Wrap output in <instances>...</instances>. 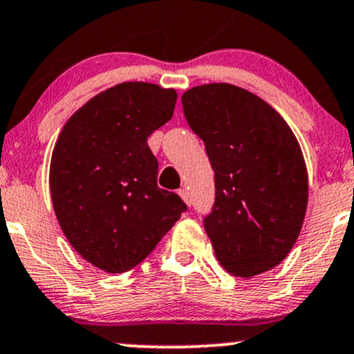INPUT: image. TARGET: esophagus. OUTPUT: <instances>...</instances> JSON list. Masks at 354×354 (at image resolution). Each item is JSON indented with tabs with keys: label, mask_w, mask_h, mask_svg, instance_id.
Returning <instances> with one entry per match:
<instances>
[{
	"label": "esophagus",
	"mask_w": 354,
	"mask_h": 354,
	"mask_svg": "<svg viewBox=\"0 0 354 354\" xmlns=\"http://www.w3.org/2000/svg\"><path fill=\"white\" fill-rule=\"evenodd\" d=\"M178 195L181 196V200H183L186 205H192V196H189L188 189H180V192H178Z\"/></svg>",
	"instance_id": "obj_1"
}]
</instances>
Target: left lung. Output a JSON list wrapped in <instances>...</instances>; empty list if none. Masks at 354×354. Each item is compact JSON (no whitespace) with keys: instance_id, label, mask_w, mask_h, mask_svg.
I'll use <instances>...</instances> for the list:
<instances>
[{"instance_id":"left-lung-1","label":"left lung","mask_w":354,"mask_h":354,"mask_svg":"<svg viewBox=\"0 0 354 354\" xmlns=\"http://www.w3.org/2000/svg\"><path fill=\"white\" fill-rule=\"evenodd\" d=\"M181 100L215 171L205 230L216 259L235 277L274 269L296 243L308 208L297 138L274 107L236 85H196Z\"/></svg>"}]
</instances>
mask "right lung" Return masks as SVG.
Masks as SVG:
<instances>
[{
  "mask_svg": "<svg viewBox=\"0 0 354 354\" xmlns=\"http://www.w3.org/2000/svg\"><path fill=\"white\" fill-rule=\"evenodd\" d=\"M178 94L124 82L65 122L50 161V195L70 245L88 263L122 274L142 262L186 205L158 186L147 138L173 118Z\"/></svg>",
  "mask_w": 354,
  "mask_h": 354,
  "instance_id": "obj_1",
  "label": "right lung"
}]
</instances>
